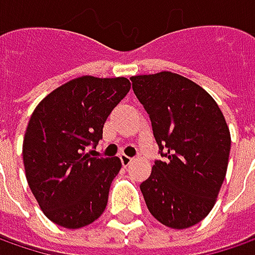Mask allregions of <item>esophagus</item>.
I'll return each instance as SVG.
<instances>
[{
  "label": "esophagus",
  "instance_id": "34e87169",
  "mask_svg": "<svg viewBox=\"0 0 255 255\" xmlns=\"http://www.w3.org/2000/svg\"><path fill=\"white\" fill-rule=\"evenodd\" d=\"M120 161H122V165H123V167H128V165L132 162V158L123 154V155H120Z\"/></svg>",
  "mask_w": 255,
  "mask_h": 255
}]
</instances>
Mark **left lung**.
<instances>
[{"instance_id":"1","label":"left lung","mask_w":255,"mask_h":255,"mask_svg":"<svg viewBox=\"0 0 255 255\" xmlns=\"http://www.w3.org/2000/svg\"><path fill=\"white\" fill-rule=\"evenodd\" d=\"M130 81L165 156L140 184L145 203L165 227H193L209 215L227 175V120L209 93L186 77L162 71Z\"/></svg>"}]
</instances>
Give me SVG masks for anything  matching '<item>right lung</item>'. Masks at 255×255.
Returning a JSON list of instances; mask_svg holds the SVG:
<instances>
[{"mask_svg":"<svg viewBox=\"0 0 255 255\" xmlns=\"http://www.w3.org/2000/svg\"><path fill=\"white\" fill-rule=\"evenodd\" d=\"M125 77L84 75L55 88L37 104L23 140L28 187L53 224L78 229L104 212L118 156L87 152L99 143L112 110L129 93Z\"/></svg>","mask_w":255,"mask_h":255,"instance_id":"1","label":"right lung"}]
</instances>
